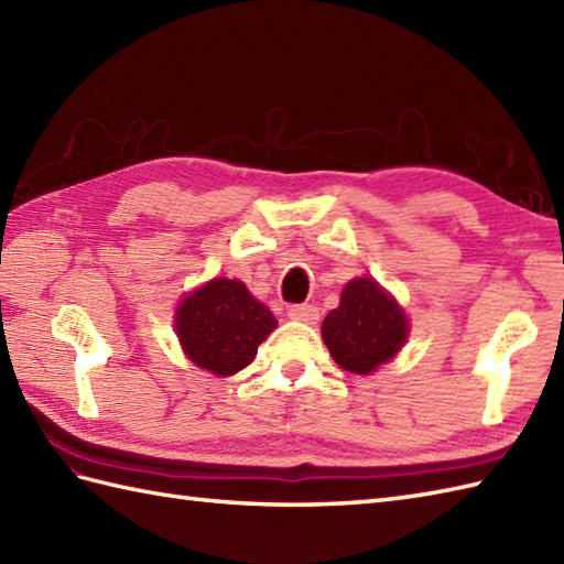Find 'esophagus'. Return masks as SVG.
Listing matches in <instances>:
<instances>
[{
	"instance_id": "obj_1",
	"label": "esophagus",
	"mask_w": 564,
	"mask_h": 564,
	"mask_svg": "<svg viewBox=\"0 0 564 564\" xmlns=\"http://www.w3.org/2000/svg\"><path fill=\"white\" fill-rule=\"evenodd\" d=\"M289 317L295 319V322H305V325H315V322L319 319V310L315 305H291L289 307Z\"/></svg>"
}]
</instances>
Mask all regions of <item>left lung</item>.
Listing matches in <instances>:
<instances>
[{"label": "left lung", "mask_w": 564, "mask_h": 564, "mask_svg": "<svg viewBox=\"0 0 564 564\" xmlns=\"http://www.w3.org/2000/svg\"><path fill=\"white\" fill-rule=\"evenodd\" d=\"M406 334L404 310L368 275L346 283L339 307L322 322V339L334 361L358 376L373 373L398 356Z\"/></svg>", "instance_id": "1"}]
</instances>
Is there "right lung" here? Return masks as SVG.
I'll return each instance as SVG.
<instances>
[{
    "label": "right lung",
    "mask_w": 564,
    "mask_h": 564,
    "mask_svg": "<svg viewBox=\"0 0 564 564\" xmlns=\"http://www.w3.org/2000/svg\"><path fill=\"white\" fill-rule=\"evenodd\" d=\"M275 325L271 310L235 279L200 285L184 297L174 315L184 354L213 376H232L254 361L259 344Z\"/></svg>",
    "instance_id": "right-lung-1"
}]
</instances>
